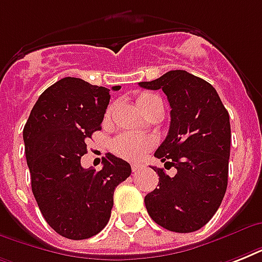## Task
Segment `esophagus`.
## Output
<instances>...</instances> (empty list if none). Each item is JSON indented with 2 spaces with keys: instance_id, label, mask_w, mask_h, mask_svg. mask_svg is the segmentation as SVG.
<instances>
[{
  "instance_id": "obj_1",
  "label": "esophagus",
  "mask_w": 262,
  "mask_h": 262,
  "mask_svg": "<svg viewBox=\"0 0 262 262\" xmlns=\"http://www.w3.org/2000/svg\"><path fill=\"white\" fill-rule=\"evenodd\" d=\"M141 167H143L141 164H132V171L137 172L139 170H141Z\"/></svg>"
}]
</instances>
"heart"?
<instances>
[{"label": "heart", "instance_id": "heart-1", "mask_svg": "<svg viewBox=\"0 0 262 262\" xmlns=\"http://www.w3.org/2000/svg\"><path fill=\"white\" fill-rule=\"evenodd\" d=\"M156 100H160L159 96L144 92V94H141L137 98V104H139V107L143 111L151 103L156 102ZM154 144H155V140L152 139V137H148V136L135 135V133H123V135L118 136L113 141L111 149L119 158L136 162V160L141 159L144 154L154 147Z\"/></svg>", "mask_w": 262, "mask_h": 262}]
</instances>
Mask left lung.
I'll return each mask as SVG.
<instances>
[{"instance_id":"obj_1","label":"left lung","mask_w":262,"mask_h":262,"mask_svg":"<svg viewBox=\"0 0 262 262\" xmlns=\"http://www.w3.org/2000/svg\"><path fill=\"white\" fill-rule=\"evenodd\" d=\"M145 90H162L171 107L168 135L155 156L174 166L163 168L158 189L144 199L152 220L166 230L193 232L204 227L222 204L228 181L230 115L211 84L186 71H170Z\"/></svg>"}]
</instances>
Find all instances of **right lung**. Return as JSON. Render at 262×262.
Returning <instances> with one entry per match:
<instances>
[{
    "instance_id": "right-lung-1",
    "label": "right lung",
    "mask_w": 262,
    "mask_h": 262,
    "mask_svg": "<svg viewBox=\"0 0 262 262\" xmlns=\"http://www.w3.org/2000/svg\"><path fill=\"white\" fill-rule=\"evenodd\" d=\"M108 102V88L63 77L39 96L23 130L35 200L49 226L68 239H87L106 227L115 187L132 172L111 154L100 171L81 167Z\"/></svg>"
}]
</instances>
